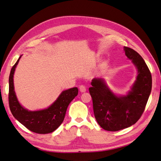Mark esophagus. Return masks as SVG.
Segmentation results:
<instances>
[{
	"label": "esophagus",
	"mask_w": 161,
	"mask_h": 161,
	"mask_svg": "<svg viewBox=\"0 0 161 161\" xmlns=\"http://www.w3.org/2000/svg\"><path fill=\"white\" fill-rule=\"evenodd\" d=\"M80 91L81 93H84V92L86 91V88L84 86H83V85H81L80 86Z\"/></svg>",
	"instance_id": "1"
}]
</instances>
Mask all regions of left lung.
<instances>
[{
    "label": "left lung",
    "mask_w": 161,
    "mask_h": 161,
    "mask_svg": "<svg viewBox=\"0 0 161 161\" xmlns=\"http://www.w3.org/2000/svg\"><path fill=\"white\" fill-rule=\"evenodd\" d=\"M124 50L138 71L135 82L127 94L116 95L102 78H94L89 88L95 118L102 129L109 131H117L134 125L144 112L152 91V75L144 59L130 47L125 46Z\"/></svg>",
    "instance_id": "8db88e82"
}]
</instances>
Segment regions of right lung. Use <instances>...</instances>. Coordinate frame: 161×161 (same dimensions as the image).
Returning a JSON list of instances; mask_svg holds the SVG:
<instances>
[{
    "label": "right lung",
    "mask_w": 161,
    "mask_h": 161,
    "mask_svg": "<svg viewBox=\"0 0 161 161\" xmlns=\"http://www.w3.org/2000/svg\"><path fill=\"white\" fill-rule=\"evenodd\" d=\"M20 55L10 71L9 77V105L14 117L30 131L40 134L52 133L59 127L66 115L68 105L78 94V88L74 87L61 92L57 100L47 108L28 111L23 107L14 91V74Z\"/></svg>",
    "instance_id": "1"
}]
</instances>
